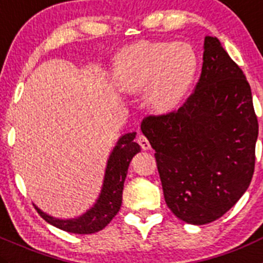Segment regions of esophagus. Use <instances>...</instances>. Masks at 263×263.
I'll use <instances>...</instances> for the list:
<instances>
[{"label": "esophagus", "instance_id": "obj_1", "mask_svg": "<svg viewBox=\"0 0 263 263\" xmlns=\"http://www.w3.org/2000/svg\"><path fill=\"white\" fill-rule=\"evenodd\" d=\"M137 142H138L139 143V146L142 147V149H144V151H146V149H149V142H148V139L146 138V137L144 136H138V138H137Z\"/></svg>", "mask_w": 263, "mask_h": 263}]
</instances>
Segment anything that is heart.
<instances>
[{
    "label": "heart",
    "instance_id": "heart-1",
    "mask_svg": "<svg viewBox=\"0 0 263 263\" xmlns=\"http://www.w3.org/2000/svg\"><path fill=\"white\" fill-rule=\"evenodd\" d=\"M197 71V55L187 42H134L119 51L114 62V82L120 91L136 94L155 112L176 108L186 97Z\"/></svg>",
    "mask_w": 263,
    "mask_h": 263
}]
</instances>
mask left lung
I'll return each instance as SVG.
<instances>
[{"instance_id": "8db88e82", "label": "left lung", "mask_w": 263, "mask_h": 263, "mask_svg": "<svg viewBox=\"0 0 263 263\" xmlns=\"http://www.w3.org/2000/svg\"><path fill=\"white\" fill-rule=\"evenodd\" d=\"M165 202L182 221L211 223L247 191L258 121L249 82L217 37L204 41L194 92L177 111L144 117Z\"/></svg>"}]
</instances>
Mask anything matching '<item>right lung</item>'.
<instances>
[{"instance_id":"right-lung-1","label":"right lung","mask_w":263,"mask_h":263,"mask_svg":"<svg viewBox=\"0 0 263 263\" xmlns=\"http://www.w3.org/2000/svg\"><path fill=\"white\" fill-rule=\"evenodd\" d=\"M134 132L127 133L122 136L115 146L107 162L102 192L91 209L77 218L58 219L47 216L36 206L40 216L52 226L72 234H94L103 230L120 211L127 167L134 155L141 151V147L134 142Z\"/></svg>"}]
</instances>
